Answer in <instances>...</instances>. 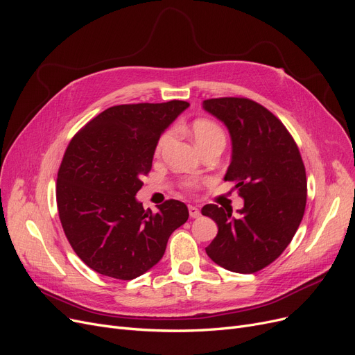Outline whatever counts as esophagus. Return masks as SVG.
Here are the masks:
<instances>
[{
  "label": "esophagus",
  "instance_id": "esophagus-1",
  "mask_svg": "<svg viewBox=\"0 0 355 355\" xmlns=\"http://www.w3.org/2000/svg\"><path fill=\"white\" fill-rule=\"evenodd\" d=\"M189 211H190V216H191L193 218H197V217L201 216L200 210H198L197 207H194V206H189Z\"/></svg>",
  "mask_w": 355,
  "mask_h": 355
}]
</instances>
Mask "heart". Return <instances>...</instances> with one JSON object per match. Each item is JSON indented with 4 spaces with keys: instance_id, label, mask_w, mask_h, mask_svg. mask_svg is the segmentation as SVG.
<instances>
[{
    "instance_id": "b5f03b06",
    "label": "heart",
    "mask_w": 355,
    "mask_h": 355,
    "mask_svg": "<svg viewBox=\"0 0 355 355\" xmlns=\"http://www.w3.org/2000/svg\"><path fill=\"white\" fill-rule=\"evenodd\" d=\"M191 130H193V135L197 141V144L201 146H204L206 144L216 141V139H223L226 141V135H225V130H223L216 122L210 121V119H196L191 125ZM173 137V129H165L164 132L159 135L157 144H155V153L159 154L162 149L165 148V145L170 142ZM204 181L201 178H185L182 180L181 185L184 190L187 191H196L201 187V184Z\"/></svg>"
}]
</instances>
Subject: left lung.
<instances>
[{
    "mask_svg": "<svg viewBox=\"0 0 355 355\" xmlns=\"http://www.w3.org/2000/svg\"><path fill=\"white\" fill-rule=\"evenodd\" d=\"M202 106L229 128L233 155L225 180L245 198L239 217L216 204L202 207L218 227L206 252L227 270L254 273L284 253L301 225L305 165L286 126L265 106L248 98L207 99Z\"/></svg>",
    "mask_w": 355,
    "mask_h": 355,
    "instance_id": "obj_1",
    "label": "left lung"
}]
</instances>
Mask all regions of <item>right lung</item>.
<instances>
[{
  "label": "right lung",
  "instance_id": "right-lung-1",
  "mask_svg": "<svg viewBox=\"0 0 355 355\" xmlns=\"http://www.w3.org/2000/svg\"><path fill=\"white\" fill-rule=\"evenodd\" d=\"M189 105L112 106L70 139L55 201L70 246L90 269L135 279L159 262L171 233L189 220L187 206L178 200H166L153 214L135 198L153 168L159 135Z\"/></svg>",
  "mask_w": 355,
  "mask_h": 355
}]
</instances>
